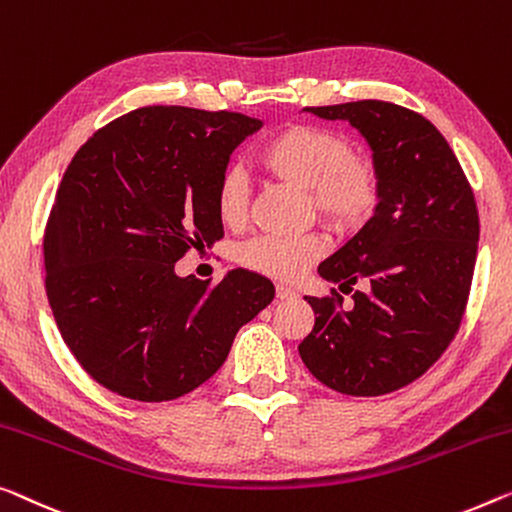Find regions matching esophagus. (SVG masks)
<instances>
[{
	"mask_svg": "<svg viewBox=\"0 0 512 512\" xmlns=\"http://www.w3.org/2000/svg\"><path fill=\"white\" fill-rule=\"evenodd\" d=\"M276 294L280 301H289V299H296V296H299V292H296L294 287H287V285H276Z\"/></svg>",
	"mask_w": 512,
	"mask_h": 512,
	"instance_id": "obj_1",
	"label": "esophagus"
}]
</instances>
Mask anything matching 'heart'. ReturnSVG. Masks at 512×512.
I'll use <instances>...</instances> for the list:
<instances>
[{"label":"heart","mask_w":512,"mask_h":512,"mask_svg":"<svg viewBox=\"0 0 512 512\" xmlns=\"http://www.w3.org/2000/svg\"><path fill=\"white\" fill-rule=\"evenodd\" d=\"M257 165L266 177L305 190V207L335 232H356L368 223L381 200L375 158L354 151L342 133L315 124H292L264 142ZM216 213L230 230L248 223V186L239 172L216 183ZM322 234H262L239 248V264L262 276L296 280L324 255Z\"/></svg>","instance_id":"obj_1"}]
</instances>
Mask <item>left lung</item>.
<instances>
[{
    "instance_id": "1",
    "label": "left lung",
    "mask_w": 512,
    "mask_h": 512,
    "mask_svg": "<svg viewBox=\"0 0 512 512\" xmlns=\"http://www.w3.org/2000/svg\"><path fill=\"white\" fill-rule=\"evenodd\" d=\"M347 119L372 147L381 200L363 230L319 264L331 289L305 301L315 326L299 345L324 386L375 398L411 384L446 352L469 301L478 253V209L460 163L423 114L386 101L305 108Z\"/></svg>"
}]
</instances>
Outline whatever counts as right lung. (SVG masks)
Here are the masks:
<instances>
[{
	"mask_svg": "<svg viewBox=\"0 0 512 512\" xmlns=\"http://www.w3.org/2000/svg\"><path fill=\"white\" fill-rule=\"evenodd\" d=\"M262 121L149 105L98 128L61 179L43 236L45 292L82 370L124 398L167 402L216 375L273 282L179 278L188 250L223 239L216 183Z\"/></svg>",
	"mask_w": 512,
	"mask_h": 512,
	"instance_id": "add662e5",
	"label": "right lung"
}]
</instances>
